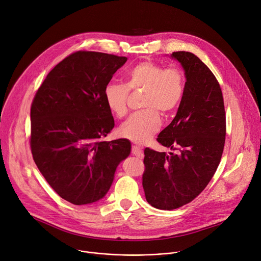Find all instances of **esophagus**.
<instances>
[{"instance_id":"1","label":"esophagus","mask_w":261,"mask_h":261,"mask_svg":"<svg viewBox=\"0 0 261 261\" xmlns=\"http://www.w3.org/2000/svg\"><path fill=\"white\" fill-rule=\"evenodd\" d=\"M132 153H133L134 155H136L137 158H139V159H143V156H144L142 150L140 149L138 146H136V145H133V146H132Z\"/></svg>"}]
</instances>
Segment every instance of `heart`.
Here are the masks:
<instances>
[{
	"mask_svg": "<svg viewBox=\"0 0 261 261\" xmlns=\"http://www.w3.org/2000/svg\"><path fill=\"white\" fill-rule=\"evenodd\" d=\"M125 84L109 83L103 91L107 107L121 118L127 113L129 91H144L142 111L134 113L119 126V135L143 144L159 130L161 118L181 102L184 94V76L176 68H164L151 61H143L130 67L124 74Z\"/></svg>",
	"mask_w": 261,
	"mask_h": 261,
	"instance_id": "heart-1",
	"label": "heart"
}]
</instances>
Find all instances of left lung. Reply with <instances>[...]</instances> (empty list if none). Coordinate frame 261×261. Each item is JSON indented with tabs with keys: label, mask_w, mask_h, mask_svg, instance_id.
Masks as SVG:
<instances>
[{
	"label": "left lung",
	"mask_w": 261,
	"mask_h": 261,
	"mask_svg": "<svg viewBox=\"0 0 261 261\" xmlns=\"http://www.w3.org/2000/svg\"><path fill=\"white\" fill-rule=\"evenodd\" d=\"M171 57L185 72L183 98L171 123L156 141L175 152L144 150L142 185L148 204L173 210L193 200L214 175L226 139L223 93L210 69L193 53Z\"/></svg>",
	"instance_id": "8db88e82"
}]
</instances>
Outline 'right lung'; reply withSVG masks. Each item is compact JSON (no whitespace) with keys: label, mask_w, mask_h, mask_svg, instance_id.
Masks as SVG:
<instances>
[{"label":"right lung","mask_w":261,"mask_h":261,"mask_svg":"<svg viewBox=\"0 0 261 261\" xmlns=\"http://www.w3.org/2000/svg\"><path fill=\"white\" fill-rule=\"evenodd\" d=\"M126 61L101 52H75L50 71L33 99V160L53 190L74 205L105 197L118 165L130 153L127 139L101 140L115 126L103 91Z\"/></svg>","instance_id":"right-lung-1"}]
</instances>
